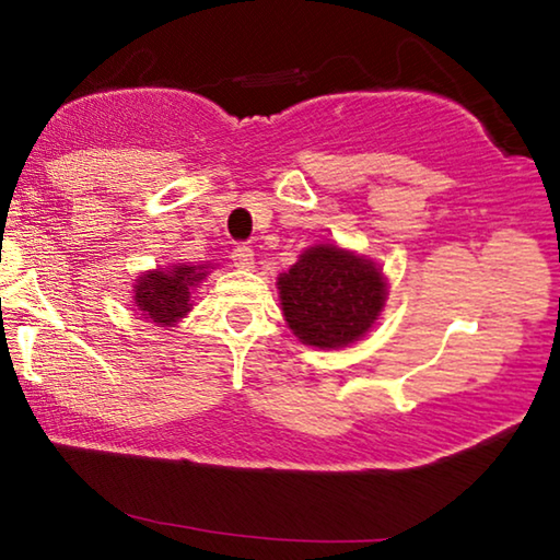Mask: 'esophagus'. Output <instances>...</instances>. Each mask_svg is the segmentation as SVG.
<instances>
[{
  "instance_id": "esophagus-1",
  "label": "esophagus",
  "mask_w": 560,
  "mask_h": 560,
  "mask_svg": "<svg viewBox=\"0 0 560 560\" xmlns=\"http://www.w3.org/2000/svg\"><path fill=\"white\" fill-rule=\"evenodd\" d=\"M232 262L234 267H240V270H252L255 267V252L247 244H236L232 249Z\"/></svg>"
}]
</instances>
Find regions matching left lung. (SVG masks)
Masks as SVG:
<instances>
[{
    "label": "left lung",
    "instance_id": "obj_1",
    "mask_svg": "<svg viewBox=\"0 0 560 560\" xmlns=\"http://www.w3.org/2000/svg\"><path fill=\"white\" fill-rule=\"evenodd\" d=\"M282 313L298 339L339 349L370 331L385 305V280L370 259L334 244L311 247L278 278Z\"/></svg>",
    "mask_w": 560,
    "mask_h": 560
}]
</instances>
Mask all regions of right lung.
Listing matches in <instances>:
<instances>
[{
  "instance_id": "obj_1",
  "label": "right lung",
  "mask_w": 560,
  "mask_h": 560,
  "mask_svg": "<svg viewBox=\"0 0 560 560\" xmlns=\"http://www.w3.org/2000/svg\"><path fill=\"white\" fill-rule=\"evenodd\" d=\"M206 278V267L173 265L137 280L135 303L144 318L160 326H173L190 311V288Z\"/></svg>"
}]
</instances>
